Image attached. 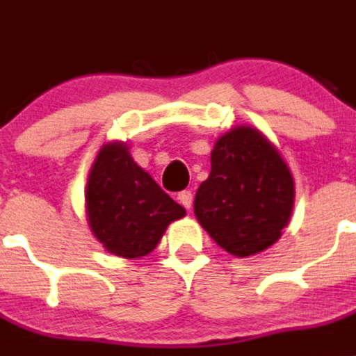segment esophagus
<instances>
[{"label":"esophagus","mask_w":356,"mask_h":356,"mask_svg":"<svg viewBox=\"0 0 356 356\" xmlns=\"http://www.w3.org/2000/svg\"><path fill=\"white\" fill-rule=\"evenodd\" d=\"M177 199H179V202H181V204L186 208V210H192L193 195H192V192H190V190H183V192L177 195Z\"/></svg>","instance_id":"34e87169"}]
</instances>
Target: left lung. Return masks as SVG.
I'll return each mask as SVG.
<instances>
[{"mask_svg": "<svg viewBox=\"0 0 356 356\" xmlns=\"http://www.w3.org/2000/svg\"><path fill=\"white\" fill-rule=\"evenodd\" d=\"M293 202V175L279 150L257 128L237 127L215 143L193 211L222 250L250 257L279 241Z\"/></svg>", "mask_w": 356, "mask_h": 356, "instance_id": "left-lung-1", "label": "left lung"}]
</instances>
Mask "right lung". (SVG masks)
Wrapping results in <instances>:
<instances>
[{
  "instance_id": "obj_1",
  "label": "right lung",
  "mask_w": 356,
  "mask_h": 356,
  "mask_svg": "<svg viewBox=\"0 0 356 356\" xmlns=\"http://www.w3.org/2000/svg\"><path fill=\"white\" fill-rule=\"evenodd\" d=\"M85 197L92 234L110 253L124 259L148 255L168 224L186 215L122 143L101 148L88 173Z\"/></svg>"
}]
</instances>
